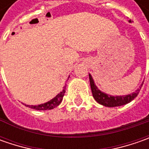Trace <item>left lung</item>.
I'll use <instances>...</instances> for the list:
<instances>
[{
	"label": "left lung",
	"mask_w": 149,
	"mask_h": 149,
	"mask_svg": "<svg viewBox=\"0 0 149 149\" xmlns=\"http://www.w3.org/2000/svg\"><path fill=\"white\" fill-rule=\"evenodd\" d=\"M129 22H131V20H129ZM89 82H90V87H91V90H92L93 97L95 98V100L99 104L105 106V107H118V106L124 105V104H128L129 102H131L134 99H135L138 96L141 89L140 87L139 89H137L135 92L128 95L111 96V95H106L105 93H104V92H101L95 84V82H94V79H93L92 76L90 74H89Z\"/></svg>",
	"instance_id": "1"
}]
</instances>
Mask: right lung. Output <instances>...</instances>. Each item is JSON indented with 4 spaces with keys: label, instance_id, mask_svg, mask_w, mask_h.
<instances>
[{
    "label": "right lung",
    "instance_id": "1",
    "mask_svg": "<svg viewBox=\"0 0 149 149\" xmlns=\"http://www.w3.org/2000/svg\"><path fill=\"white\" fill-rule=\"evenodd\" d=\"M65 87H64V89L62 90V92H60V94L56 95L54 99L50 100L48 102L41 104L39 105H26L29 108H31L33 109H36V110H47V109H53L54 108L57 107L61 103V101L63 100V97L65 93Z\"/></svg>",
    "mask_w": 149,
    "mask_h": 149
}]
</instances>
